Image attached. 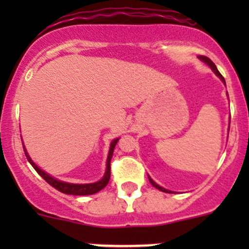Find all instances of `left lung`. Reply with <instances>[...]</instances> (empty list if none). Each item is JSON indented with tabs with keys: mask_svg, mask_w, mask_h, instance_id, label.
I'll return each mask as SVG.
<instances>
[{
	"mask_svg": "<svg viewBox=\"0 0 249 249\" xmlns=\"http://www.w3.org/2000/svg\"><path fill=\"white\" fill-rule=\"evenodd\" d=\"M198 58L200 59V61H202V62H204V63H206V64L208 65V67H210V68H211V69H212V70H213V72H214V73H215V75H216V76H218V77H219V78H220V79H221V81H222V82H224V84L226 85L225 78H224V77H222V75H221V73H220V72H219V71H218V69H216L215 64H214V63H213L212 61H211V59H210V58H208V57H206V56H198ZM227 96H228V93H227ZM228 131H230V128H228ZM148 180H150V182H151V184H152V186H153V187L158 188V190H159V191H161V192H165V193H174V192H172V191H170V190H166V188H164V187L159 186V185H158V184H157V182H154V181H153V179H152V178H151V177H150V176H148Z\"/></svg>",
	"mask_w": 249,
	"mask_h": 249,
	"instance_id": "obj_1",
	"label": "left lung"
}]
</instances>
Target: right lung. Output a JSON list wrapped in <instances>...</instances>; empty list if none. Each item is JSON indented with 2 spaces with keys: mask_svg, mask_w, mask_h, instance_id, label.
<instances>
[{
  "mask_svg": "<svg viewBox=\"0 0 249 249\" xmlns=\"http://www.w3.org/2000/svg\"><path fill=\"white\" fill-rule=\"evenodd\" d=\"M119 141V138L113 139L110 144V150H108V154H107V170H105L104 177L101 180L96 182H91V184H70V182H65V181H61V180L53 178L51 177L50 174H48L47 172L41 170L35 162L33 161V159L30 158V156L28 154L27 150H25V146L23 145L24 148V153L27 156L28 161L30 162L31 166L36 170V172L42 177L48 184H50L51 186L55 187L56 190H58L59 192L65 193V194H72V196H90V194H95L99 191L103 190L105 186L107 185L108 180H110V174H111V166H110V162H111V158H112V154H113V150H115V146L117 144V142Z\"/></svg>",
  "mask_w": 249,
  "mask_h": 249,
  "instance_id": "add662e5",
  "label": "right lung"
}]
</instances>
